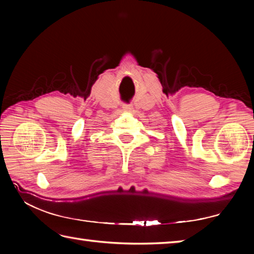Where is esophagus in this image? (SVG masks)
Wrapping results in <instances>:
<instances>
[{
  "mask_svg": "<svg viewBox=\"0 0 254 254\" xmlns=\"http://www.w3.org/2000/svg\"><path fill=\"white\" fill-rule=\"evenodd\" d=\"M123 111L126 112H132L133 111V106L132 105H123Z\"/></svg>",
  "mask_w": 254,
  "mask_h": 254,
  "instance_id": "esophagus-1",
  "label": "esophagus"
}]
</instances>
